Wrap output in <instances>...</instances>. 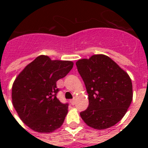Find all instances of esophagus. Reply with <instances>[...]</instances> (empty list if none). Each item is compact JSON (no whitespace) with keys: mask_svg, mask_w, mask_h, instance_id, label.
I'll use <instances>...</instances> for the list:
<instances>
[{"mask_svg":"<svg viewBox=\"0 0 148 148\" xmlns=\"http://www.w3.org/2000/svg\"><path fill=\"white\" fill-rule=\"evenodd\" d=\"M70 103H71L72 105H74V103H75V100H74V99H72V100L70 101Z\"/></svg>","mask_w":148,"mask_h":148,"instance_id":"esophagus-1","label":"esophagus"}]
</instances>
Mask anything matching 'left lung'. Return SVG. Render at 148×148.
Segmentation results:
<instances>
[{"label":"left lung","instance_id":"8db88e82","mask_svg":"<svg viewBox=\"0 0 148 148\" xmlns=\"http://www.w3.org/2000/svg\"><path fill=\"white\" fill-rule=\"evenodd\" d=\"M76 65L89 100L88 108L80 113L82 120L97 130L115 125L125 115L133 98L127 73L103 54L78 60Z\"/></svg>","mask_w":148,"mask_h":148}]
</instances>
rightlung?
Here are the masks:
<instances>
[{
    "mask_svg": "<svg viewBox=\"0 0 148 148\" xmlns=\"http://www.w3.org/2000/svg\"><path fill=\"white\" fill-rule=\"evenodd\" d=\"M74 63L38 56L25 67L12 86V103L21 121L33 131L51 133L64 121L68 103L57 98V81L64 77Z\"/></svg>",
    "mask_w": 148,
    "mask_h": 148,
    "instance_id": "add662e5",
    "label": "right lung"
}]
</instances>
